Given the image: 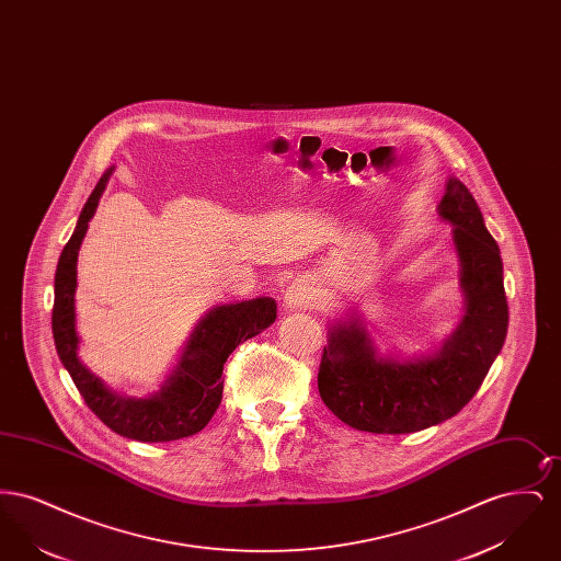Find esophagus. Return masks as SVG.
<instances>
[{
	"mask_svg": "<svg viewBox=\"0 0 561 561\" xmlns=\"http://www.w3.org/2000/svg\"><path fill=\"white\" fill-rule=\"evenodd\" d=\"M311 298H313V286H311V282L305 279V277H298V279H294L293 284L286 288V294H284V307L290 309V311L305 309V307L311 302Z\"/></svg>",
	"mask_w": 561,
	"mask_h": 561,
	"instance_id": "esophagus-1",
	"label": "esophagus"
}]
</instances>
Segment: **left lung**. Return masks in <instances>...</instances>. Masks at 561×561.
Returning a JSON list of instances; mask_svg holds the SVG:
<instances>
[{
	"mask_svg": "<svg viewBox=\"0 0 561 561\" xmlns=\"http://www.w3.org/2000/svg\"><path fill=\"white\" fill-rule=\"evenodd\" d=\"M437 214L453 225L465 313L431 353H380L357 313L334 320L321 355L323 403L348 427L414 433L453 419L478 393L507 339L503 261L480 206L458 179L446 181Z\"/></svg>",
	"mask_w": 561,
	"mask_h": 561,
	"instance_id": "obj_1",
	"label": "left lung"
}]
</instances>
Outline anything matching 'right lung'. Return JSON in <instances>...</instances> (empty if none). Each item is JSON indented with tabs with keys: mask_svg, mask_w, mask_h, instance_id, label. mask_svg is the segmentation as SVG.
Wrapping results in <instances>:
<instances>
[{
	"mask_svg": "<svg viewBox=\"0 0 561 561\" xmlns=\"http://www.w3.org/2000/svg\"><path fill=\"white\" fill-rule=\"evenodd\" d=\"M113 168L101 176L81 210L76 231L54 275L53 334L58 357L71 374L88 408L122 437L136 442H174L206 427L222 400V366L243 341L261 334L277 318V305L268 296L216 305L188 334L183 355L158 393L130 398L107 385L81 364L76 328L78 254L88 222L99 208Z\"/></svg>",
	"mask_w": 561,
	"mask_h": 561,
	"instance_id": "add662e5",
	"label": "right lung"
}]
</instances>
